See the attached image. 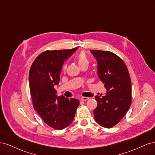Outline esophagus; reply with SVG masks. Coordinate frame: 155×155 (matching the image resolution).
I'll return each mask as SVG.
<instances>
[{"mask_svg": "<svg viewBox=\"0 0 155 155\" xmlns=\"http://www.w3.org/2000/svg\"><path fill=\"white\" fill-rule=\"evenodd\" d=\"M89 99L88 97H81V101H87V100H88Z\"/></svg>", "mask_w": 155, "mask_h": 155, "instance_id": "obj_1", "label": "esophagus"}]
</instances>
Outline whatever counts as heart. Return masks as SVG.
<instances>
[{
  "label": "heart",
  "instance_id": "1",
  "mask_svg": "<svg viewBox=\"0 0 155 155\" xmlns=\"http://www.w3.org/2000/svg\"><path fill=\"white\" fill-rule=\"evenodd\" d=\"M77 61L79 67H81L83 65H85V64L88 65L89 64V61L88 58L87 57L86 54L84 52H83V51H81V52H80L78 54L77 57ZM65 69H66V66L64 65L63 67V70H65Z\"/></svg>",
  "mask_w": 155,
  "mask_h": 155
}]
</instances>
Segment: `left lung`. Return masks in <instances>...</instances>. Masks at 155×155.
I'll use <instances>...</instances> for the list:
<instances>
[{"mask_svg": "<svg viewBox=\"0 0 155 155\" xmlns=\"http://www.w3.org/2000/svg\"><path fill=\"white\" fill-rule=\"evenodd\" d=\"M97 62V76L104 83L105 96H95L97 105L94 110L96 122L105 128L113 127L131 105V81L124 61L109 51L91 50Z\"/></svg>", "mask_w": 155, "mask_h": 155, "instance_id": "8db88e82", "label": "left lung"}]
</instances>
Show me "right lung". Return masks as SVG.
<instances>
[{
  "instance_id": "obj_1",
  "label": "right lung",
  "mask_w": 155,
  "mask_h": 155,
  "mask_svg": "<svg viewBox=\"0 0 155 155\" xmlns=\"http://www.w3.org/2000/svg\"><path fill=\"white\" fill-rule=\"evenodd\" d=\"M78 48L47 50L37 56L29 73L31 96L34 109L50 127L61 130L72 123L79 101L57 96L54 86L59 84L65 60Z\"/></svg>"
}]
</instances>
